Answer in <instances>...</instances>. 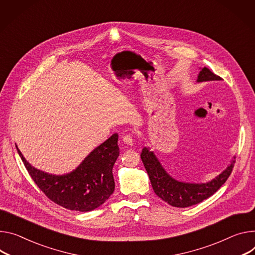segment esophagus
Segmentation results:
<instances>
[{
	"label": "esophagus",
	"mask_w": 255,
	"mask_h": 255,
	"mask_svg": "<svg viewBox=\"0 0 255 255\" xmlns=\"http://www.w3.org/2000/svg\"><path fill=\"white\" fill-rule=\"evenodd\" d=\"M123 141L127 145H132L133 144V136L131 134H126L123 136Z\"/></svg>",
	"instance_id": "1"
}]
</instances>
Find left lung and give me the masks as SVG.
<instances>
[{
    "mask_svg": "<svg viewBox=\"0 0 255 255\" xmlns=\"http://www.w3.org/2000/svg\"><path fill=\"white\" fill-rule=\"evenodd\" d=\"M221 79L222 78L219 75L212 72L210 69L203 67L198 75L197 81L202 82ZM140 156L149 176L154 193L159 198L168 202L170 205L176 207L191 206L212 196L227 181L231 173H232L235 164V160H233L222 174H220L211 182L202 184H190L179 182L171 178L166 173L164 168L161 167L153 152L149 151L148 148L144 147Z\"/></svg>",
    "mask_w": 255,
    "mask_h": 255,
    "instance_id": "8db88e82",
    "label": "left lung"
}]
</instances>
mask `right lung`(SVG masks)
<instances>
[{"label": "right lung", "instance_id": "add662e5", "mask_svg": "<svg viewBox=\"0 0 255 255\" xmlns=\"http://www.w3.org/2000/svg\"><path fill=\"white\" fill-rule=\"evenodd\" d=\"M17 150L37 187L50 200L67 210H95L115 190L112 170L119 156L117 133L92 150L75 171L64 176L50 175L34 169L23 157L18 147Z\"/></svg>", "mask_w": 255, "mask_h": 255}]
</instances>
